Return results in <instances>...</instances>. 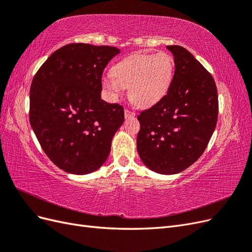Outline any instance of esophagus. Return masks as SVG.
Returning a JSON list of instances; mask_svg holds the SVG:
<instances>
[{"mask_svg": "<svg viewBox=\"0 0 252 252\" xmlns=\"http://www.w3.org/2000/svg\"><path fill=\"white\" fill-rule=\"evenodd\" d=\"M124 113H125V118L126 119L127 118H133V117H135V112L129 110V109H125Z\"/></svg>", "mask_w": 252, "mask_h": 252, "instance_id": "obj_1", "label": "esophagus"}]
</instances>
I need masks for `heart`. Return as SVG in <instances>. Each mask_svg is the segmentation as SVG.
Returning <instances> with one entry per match:
<instances>
[{
  "instance_id": "heart-1",
  "label": "heart",
  "mask_w": 252,
  "mask_h": 252,
  "mask_svg": "<svg viewBox=\"0 0 252 252\" xmlns=\"http://www.w3.org/2000/svg\"><path fill=\"white\" fill-rule=\"evenodd\" d=\"M174 73V62L166 52L134 53L112 67L111 75L103 79V87L112 97L129 88V98L139 107L154 106L167 94Z\"/></svg>"
}]
</instances>
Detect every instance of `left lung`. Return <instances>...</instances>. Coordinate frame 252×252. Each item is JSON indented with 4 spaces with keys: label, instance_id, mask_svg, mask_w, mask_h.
<instances>
[{
    "label": "left lung",
    "instance_id": "obj_1",
    "mask_svg": "<svg viewBox=\"0 0 252 252\" xmlns=\"http://www.w3.org/2000/svg\"><path fill=\"white\" fill-rule=\"evenodd\" d=\"M175 70L167 94L140 113L136 149L152 171L177 174L197 161L215 131L218 90L211 74L179 45L167 46Z\"/></svg>",
    "mask_w": 252,
    "mask_h": 252
}]
</instances>
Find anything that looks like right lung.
I'll return each instance as SVG.
<instances>
[{
  "instance_id": "right-lung-1",
  "label": "right lung",
  "mask_w": 252,
  "mask_h": 252,
  "mask_svg": "<svg viewBox=\"0 0 252 252\" xmlns=\"http://www.w3.org/2000/svg\"><path fill=\"white\" fill-rule=\"evenodd\" d=\"M119 53L116 47L68 44L34 75L30 125L45 154L65 172L91 173L109 156L124 108L101 98L102 74Z\"/></svg>"
}]
</instances>
